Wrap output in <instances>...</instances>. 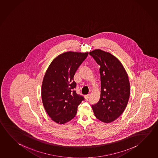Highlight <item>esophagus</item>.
Segmentation results:
<instances>
[{
  "label": "esophagus",
  "instance_id": "obj_1",
  "mask_svg": "<svg viewBox=\"0 0 158 158\" xmlns=\"http://www.w3.org/2000/svg\"><path fill=\"white\" fill-rule=\"evenodd\" d=\"M89 95H85L84 96V98H85V99L86 100H88L89 99Z\"/></svg>",
  "mask_w": 158,
  "mask_h": 158
}]
</instances>
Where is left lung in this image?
Segmentation results:
<instances>
[{"label": "left lung", "mask_w": 158, "mask_h": 158, "mask_svg": "<svg viewBox=\"0 0 158 158\" xmlns=\"http://www.w3.org/2000/svg\"><path fill=\"white\" fill-rule=\"evenodd\" d=\"M89 54L100 66V97L92 109L97 119L111 123L118 118L127 107L130 93L128 75L122 63L111 53L98 49Z\"/></svg>", "instance_id": "obj_1"}]
</instances>
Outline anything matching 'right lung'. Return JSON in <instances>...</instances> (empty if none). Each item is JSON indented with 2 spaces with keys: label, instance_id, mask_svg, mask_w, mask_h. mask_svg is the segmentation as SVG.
I'll return each mask as SVG.
<instances>
[{
  "label": "right lung",
  "instance_id": "1",
  "mask_svg": "<svg viewBox=\"0 0 158 158\" xmlns=\"http://www.w3.org/2000/svg\"><path fill=\"white\" fill-rule=\"evenodd\" d=\"M88 55V52L62 53L53 59L45 72L42 82V102L48 115L59 124L73 119L84 100L74 90L76 83L73 78Z\"/></svg>",
  "mask_w": 158,
  "mask_h": 158
}]
</instances>
